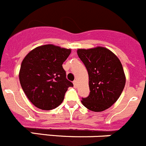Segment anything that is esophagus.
I'll list each match as a JSON object with an SVG mask.
<instances>
[{
  "label": "esophagus",
  "mask_w": 146,
  "mask_h": 146,
  "mask_svg": "<svg viewBox=\"0 0 146 146\" xmlns=\"http://www.w3.org/2000/svg\"><path fill=\"white\" fill-rule=\"evenodd\" d=\"M73 84H74V86L75 87V88H77V81H76V80H74V82H73Z\"/></svg>",
  "instance_id": "34e87169"
}]
</instances>
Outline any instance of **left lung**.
<instances>
[{"instance_id": "left-lung-1", "label": "left lung", "mask_w": 146, "mask_h": 146, "mask_svg": "<svg viewBox=\"0 0 146 146\" xmlns=\"http://www.w3.org/2000/svg\"><path fill=\"white\" fill-rule=\"evenodd\" d=\"M77 55L88 70L90 90L81 102L93 111L109 109L121 96L126 82L119 59L104 47L78 49Z\"/></svg>"}]
</instances>
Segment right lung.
<instances>
[{
  "label": "right lung",
  "mask_w": 146,
  "mask_h": 146,
  "mask_svg": "<svg viewBox=\"0 0 146 146\" xmlns=\"http://www.w3.org/2000/svg\"><path fill=\"white\" fill-rule=\"evenodd\" d=\"M70 53L71 49L44 45L31 50L21 62L20 84L28 99L38 109L58 107L68 88L73 86L62 66Z\"/></svg>",
  "instance_id": "right-lung-1"
}]
</instances>
